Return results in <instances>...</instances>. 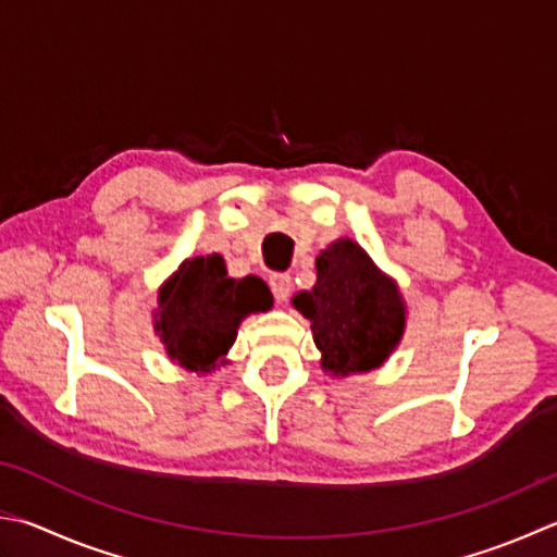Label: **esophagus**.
I'll return each instance as SVG.
<instances>
[{"label": "esophagus", "instance_id": "1", "mask_svg": "<svg viewBox=\"0 0 557 557\" xmlns=\"http://www.w3.org/2000/svg\"><path fill=\"white\" fill-rule=\"evenodd\" d=\"M269 286H271V293H274L276 302H283V300H288V296H290L293 281H290L288 274H274L269 278Z\"/></svg>", "mask_w": 557, "mask_h": 557}]
</instances>
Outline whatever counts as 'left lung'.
Segmentation results:
<instances>
[{"label":"left lung","mask_w":557,"mask_h":557,"mask_svg":"<svg viewBox=\"0 0 557 557\" xmlns=\"http://www.w3.org/2000/svg\"><path fill=\"white\" fill-rule=\"evenodd\" d=\"M318 283L293 298L312 322L322 369L334 375L377 369L405 330V308L395 283L373 267L351 239H339L318 257Z\"/></svg>","instance_id":"8db88e82"}]
</instances>
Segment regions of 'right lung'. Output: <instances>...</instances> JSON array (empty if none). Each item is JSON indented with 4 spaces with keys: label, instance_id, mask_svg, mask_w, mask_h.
Returning a JSON list of instances; mask_svg holds the SVG:
<instances>
[{
    "label": "right lung",
    "instance_id": "right-lung-1",
    "mask_svg": "<svg viewBox=\"0 0 557 557\" xmlns=\"http://www.w3.org/2000/svg\"><path fill=\"white\" fill-rule=\"evenodd\" d=\"M166 354L188 371H211L235 344L245 314L269 310L271 293L257 276L227 278L223 257H194L160 293Z\"/></svg>",
    "mask_w": 557,
    "mask_h": 557
}]
</instances>
